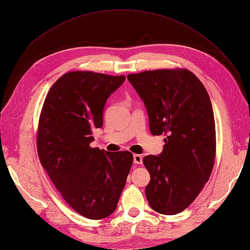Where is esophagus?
Wrapping results in <instances>:
<instances>
[{
  "label": "esophagus",
  "mask_w": 250,
  "mask_h": 250,
  "mask_svg": "<svg viewBox=\"0 0 250 250\" xmlns=\"http://www.w3.org/2000/svg\"><path fill=\"white\" fill-rule=\"evenodd\" d=\"M133 163L137 165H141L143 163V157L141 154H133Z\"/></svg>",
  "instance_id": "esophagus-1"
}]
</instances>
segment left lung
Returning a JSON list of instances; mask_svg holds the SVG:
<instances>
[{
  "instance_id": "left-lung-1",
  "label": "left lung",
  "mask_w": 250,
  "mask_h": 250,
  "mask_svg": "<svg viewBox=\"0 0 250 250\" xmlns=\"http://www.w3.org/2000/svg\"><path fill=\"white\" fill-rule=\"evenodd\" d=\"M128 80L145 103L150 131L166 135L163 152L143 158L150 183V207L176 215L199 195L213 171L216 127L209 96L187 69H161L129 74Z\"/></svg>"
}]
</instances>
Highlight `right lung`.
I'll return each instance as SVG.
<instances>
[{"instance_id": "1", "label": "right lung", "mask_w": 250, "mask_h": 250, "mask_svg": "<svg viewBox=\"0 0 250 250\" xmlns=\"http://www.w3.org/2000/svg\"><path fill=\"white\" fill-rule=\"evenodd\" d=\"M124 75L73 71L52 85L36 133L40 162L64 201L78 214L100 220L117 208L133 163L129 151L93 148V129L103 125L104 105Z\"/></svg>"}]
</instances>
